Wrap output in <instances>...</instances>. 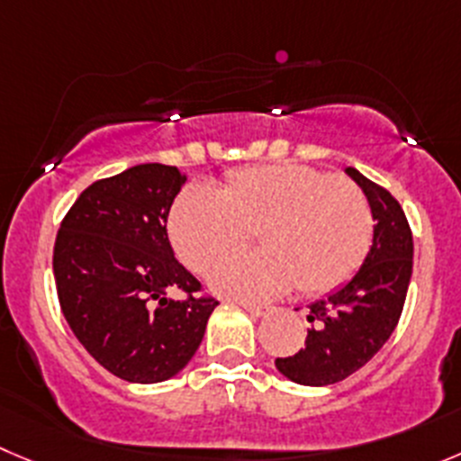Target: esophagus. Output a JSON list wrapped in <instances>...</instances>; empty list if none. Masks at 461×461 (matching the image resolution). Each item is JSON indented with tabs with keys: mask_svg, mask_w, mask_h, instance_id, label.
Listing matches in <instances>:
<instances>
[{
	"mask_svg": "<svg viewBox=\"0 0 461 461\" xmlns=\"http://www.w3.org/2000/svg\"><path fill=\"white\" fill-rule=\"evenodd\" d=\"M240 305H242L251 317H265V314L269 312V308H265V305H256V303H240Z\"/></svg>",
	"mask_w": 461,
	"mask_h": 461,
	"instance_id": "esophagus-1",
	"label": "esophagus"
}]
</instances>
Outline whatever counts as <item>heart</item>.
Segmentation results:
<instances>
[{"instance_id":"1","label":"heart","mask_w":461,"mask_h":461,"mask_svg":"<svg viewBox=\"0 0 461 461\" xmlns=\"http://www.w3.org/2000/svg\"><path fill=\"white\" fill-rule=\"evenodd\" d=\"M258 228L265 249L221 262L210 276L219 294L267 301L294 285L332 292L365 262L374 214L353 183L305 165L238 169L223 190L194 183L169 214L174 249L194 271L238 253Z\"/></svg>"}]
</instances>
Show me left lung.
<instances>
[{
	"label": "left lung",
	"mask_w": 461,
	"mask_h": 461,
	"mask_svg": "<svg viewBox=\"0 0 461 461\" xmlns=\"http://www.w3.org/2000/svg\"><path fill=\"white\" fill-rule=\"evenodd\" d=\"M346 174L362 187L375 219L374 244L357 274L328 299L310 305L305 346L276 359L292 383L323 387L348 378L392 337L411 278L414 242L401 203L353 167Z\"/></svg>",
	"instance_id": "1"
}]
</instances>
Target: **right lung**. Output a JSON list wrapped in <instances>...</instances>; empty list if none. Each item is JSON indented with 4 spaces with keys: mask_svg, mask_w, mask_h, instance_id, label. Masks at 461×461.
<instances>
[{
    "mask_svg": "<svg viewBox=\"0 0 461 461\" xmlns=\"http://www.w3.org/2000/svg\"><path fill=\"white\" fill-rule=\"evenodd\" d=\"M185 183L147 162L81 192L60 221L54 278L69 328L106 371L153 384L185 369L217 308L174 258L167 217ZM181 288L186 299L169 300Z\"/></svg>",
    "mask_w": 461,
    "mask_h": 461,
    "instance_id": "add662e5",
    "label": "right lung"
}]
</instances>
